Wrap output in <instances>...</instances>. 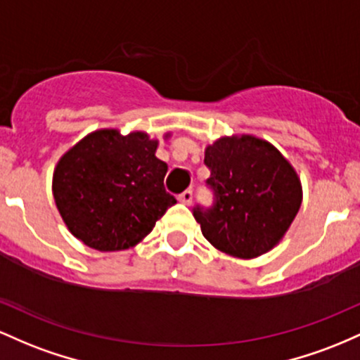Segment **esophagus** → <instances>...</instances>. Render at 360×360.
Listing matches in <instances>:
<instances>
[{
	"label": "esophagus",
	"mask_w": 360,
	"mask_h": 360,
	"mask_svg": "<svg viewBox=\"0 0 360 360\" xmlns=\"http://www.w3.org/2000/svg\"><path fill=\"white\" fill-rule=\"evenodd\" d=\"M192 199H193L192 191H185L184 193H180V195H179V200L181 202V204H185V205H191L192 204Z\"/></svg>",
	"instance_id": "obj_1"
}]
</instances>
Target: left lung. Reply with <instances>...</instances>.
Listing matches in <instances>:
<instances>
[{
    "mask_svg": "<svg viewBox=\"0 0 360 360\" xmlns=\"http://www.w3.org/2000/svg\"><path fill=\"white\" fill-rule=\"evenodd\" d=\"M214 205L193 217L214 248L238 258L270 252L301 207L296 169L269 141L252 134L223 136L205 148Z\"/></svg>",
    "mask_w": 360,
    "mask_h": 360,
    "instance_id": "1",
    "label": "left lung"
}]
</instances>
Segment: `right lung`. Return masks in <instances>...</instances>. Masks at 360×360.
<instances>
[{"label": "right lung", "instance_id": "add662e5", "mask_svg": "<svg viewBox=\"0 0 360 360\" xmlns=\"http://www.w3.org/2000/svg\"><path fill=\"white\" fill-rule=\"evenodd\" d=\"M156 149L158 139L143 131L124 136L98 129L60 156L52 193L72 236L100 252H119L153 231L176 204L165 191L168 165L156 158Z\"/></svg>", "mask_w": 360, "mask_h": 360}]
</instances>
